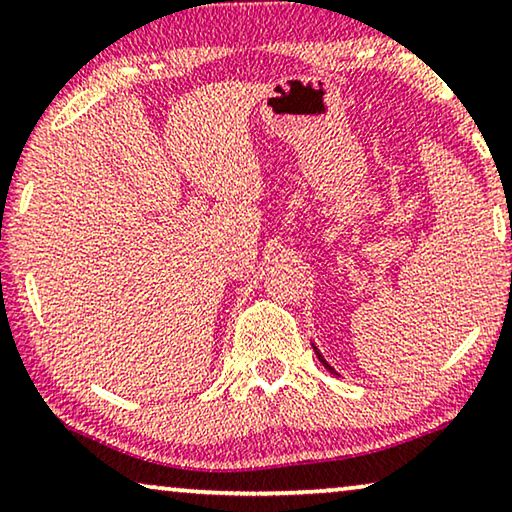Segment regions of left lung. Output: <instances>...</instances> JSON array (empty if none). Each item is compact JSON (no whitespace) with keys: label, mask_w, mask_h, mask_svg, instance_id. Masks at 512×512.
<instances>
[{"label":"left lung","mask_w":512,"mask_h":512,"mask_svg":"<svg viewBox=\"0 0 512 512\" xmlns=\"http://www.w3.org/2000/svg\"><path fill=\"white\" fill-rule=\"evenodd\" d=\"M312 348H314V353H316V358H319V362H321V364H323V367H326V369H328V371H330V373H332V376H342V373H337V371H335V369H332V367H330V364H328V362H326V358H323V355H321V351H319V348H316V344H314V342H312Z\"/></svg>","instance_id":"1"}]
</instances>
